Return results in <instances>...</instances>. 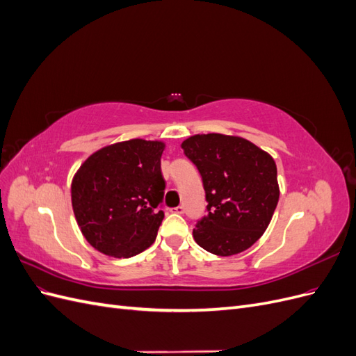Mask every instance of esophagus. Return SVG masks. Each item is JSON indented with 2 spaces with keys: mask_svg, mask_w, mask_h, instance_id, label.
I'll return each mask as SVG.
<instances>
[{
  "mask_svg": "<svg viewBox=\"0 0 356 356\" xmlns=\"http://www.w3.org/2000/svg\"><path fill=\"white\" fill-rule=\"evenodd\" d=\"M172 212H175V213H184V212H186V208H184V207H177V208L172 209Z\"/></svg>",
  "mask_w": 356,
  "mask_h": 356,
  "instance_id": "esophagus-1",
  "label": "esophagus"
}]
</instances>
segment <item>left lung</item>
Listing matches in <instances>:
<instances>
[{"instance_id":"8db88e82","label":"left lung","mask_w":356,"mask_h":356,"mask_svg":"<svg viewBox=\"0 0 356 356\" xmlns=\"http://www.w3.org/2000/svg\"><path fill=\"white\" fill-rule=\"evenodd\" d=\"M181 148L197 168L208 202L193 238L221 257L248 250L266 232L279 200L273 157L248 139L221 134L190 136Z\"/></svg>"}]
</instances>
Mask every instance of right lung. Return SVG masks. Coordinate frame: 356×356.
Instances as JSON below:
<instances>
[{"label": "right lung", "instance_id": "obj_1", "mask_svg": "<svg viewBox=\"0 0 356 356\" xmlns=\"http://www.w3.org/2000/svg\"><path fill=\"white\" fill-rule=\"evenodd\" d=\"M163 148L160 141L131 139L98 149L80 166L71 184L72 209L95 250L129 258L153 245L165 217Z\"/></svg>", "mask_w": 356, "mask_h": 356}]
</instances>
